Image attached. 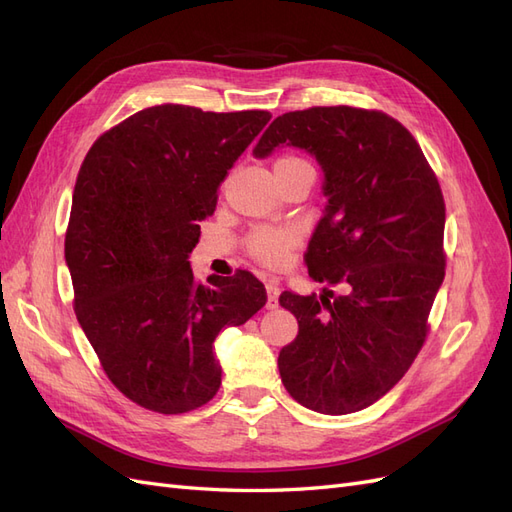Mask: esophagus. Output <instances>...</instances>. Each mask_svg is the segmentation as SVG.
<instances>
[{"label":"esophagus","mask_w":512,"mask_h":512,"mask_svg":"<svg viewBox=\"0 0 512 512\" xmlns=\"http://www.w3.org/2000/svg\"><path fill=\"white\" fill-rule=\"evenodd\" d=\"M277 299H280V288H277L275 282H269L267 284V309H275Z\"/></svg>","instance_id":"1"}]
</instances>
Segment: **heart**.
I'll return each instance as SVG.
<instances>
[{
  "mask_svg": "<svg viewBox=\"0 0 512 512\" xmlns=\"http://www.w3.org/2000/svg\"><path fill=\"white\" fill-rule=\"evenodd\" d=\"M309 166L303 158L299 156H282L275 162V175L288 173V170H297ZM297 245V232L292 230H275V228H260L254 230L250 239H247V247L250 252L269 267L282 265L286 254Z\"/></svg>",
  "mask_w": 512,
  "mask_h": 512,
  "instance_id": "b5f03b06",
  "label": "heart"
}]
</instances>
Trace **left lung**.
<instances>
[{"label": "left lung", "mask_w": 512, "mask_h": 512, "mask_svg": "<svg viewBox=\"0 0 512 512\" xmlns=\"http://www.w3.org/2000/svg\"><path fill=\"white\" fill-rule=\"evenodd\" d=\"M299 147L320 164L327 207L307 245L312 280L282 292L299 335L277 356L292 399L320 414L359 412L404 378L423 348L444 280V198L421 147L380 111L314 106L277 117L254 147Z\"/></svg>", "instance_id": "8db88e82"}]
</instances>
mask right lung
<instances>
[{
	"label": "right lung",
	"mask_w": 512,
	"mask_h": 512,
	"mask_svg": "<svg viewBox=\"0 0 512 512\" xmlns=\"http://www.w3.org/2000/svg\"><path fill=\"white\" fill-rule=\"evenodd\" d=\"M269 119L160 104L104 132L83 160L66 232L74 312L108 380L147 410L183 414L213 399L215 337L267 303L250 271L203 286L188 258L228 170Z\"/></svg>",
	"instance_id": "right-lung-1"
}]
</instances>
